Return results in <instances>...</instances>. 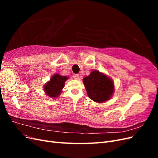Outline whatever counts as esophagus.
<instances>
[{
	"instance_id": "esophagus-1",
	"label": "esophagus",
	"mask_w": 158,
	"mask_h": 158,
	"mask_svg": "<svg viewBox=\"0 0 158 158\" xmlns=\"http://www.w3.org/2000/svg\"><path fill=\"white\" fill-rule=\"evenodd\" d=\"M73 77H74V78L75 80H78L79 78H80V76H79L78 74H74V75L73 76Z\"/></svg>"
}]
</instances>
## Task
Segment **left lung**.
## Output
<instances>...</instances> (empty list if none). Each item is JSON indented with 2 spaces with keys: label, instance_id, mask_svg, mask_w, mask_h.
I'll return each mask as SVG.
<instances>
[{
  "label": "left lung",
  "instance_id": "1",
  "mask_svg": "<svg viewBox=\"0 0 158 158\" xmlns=\"http://www.w3.org/2000/svg\"><path fill=\"white\" fill-rule=\"evenodd\" d=\"M88 97L97 103H103L111 98L114 85L111 78L98 70H94L83 79Z\"/></svg>",
  "mask_w": 158,
  "mask_h": 158
}]
</instances>
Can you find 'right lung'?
Masks as SVG:
<instances>
[{
    "label": "right lung",
    "instance_id": "1",
    "mask_svg": "<svg viewBox=\"0 0 158 158\" xmlns=\"http://www.w3.org/2000/svg\"><path fill=\"white\" fill-rule=\"evenodd\" d=\"M69 78L60 76L59 74H54L49 82L45 85L44 90L47 95L50 98H58L64 86L65 81Z\"/></svg>",
    "mask_w": 158,
    "mask_h": 158
}]
</instances>
